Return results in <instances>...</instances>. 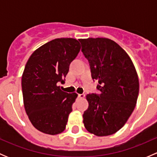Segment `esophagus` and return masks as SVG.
<instances>
[{"instance_id": "34e87169", "label": "esophagus", "mask_w": 157, "mask_h": 157, "mask_svg": "<svg viewBox=\"0 0 157 157\" xmlns=\"http://www.w3.org/2000/svg\"><path fill=\"white\" fill-rule=\"evenodd\" d=\"M78 97L81 98V99H83V98L85 97V95L84 94H78Z\"/></svg>"}]
</instances>
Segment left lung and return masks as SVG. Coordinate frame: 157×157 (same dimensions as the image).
<instances>
[{"mask_svg":"<svg viewBox=\"0 0 157 157\" xmlns=\"http://www.w3.org/2000/svg\"><path fill=\"white\" fill-rule=\"evenodd\" d=\"M79 41L100 91L99 95H86L89 107L83 115V124L95 135H111L124 125L135 108L139 93L137 71L129 55L114 41L107 38Z\"/></svg>","mask_w":157,"mask_h":157,"instance_id":"1","label":"left lung"}]
</instances>
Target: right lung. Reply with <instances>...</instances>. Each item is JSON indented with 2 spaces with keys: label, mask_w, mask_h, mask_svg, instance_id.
Instances as JSON below:
<instances>
[{
  "label": "right lung",
  "mask_w": 157,
  "mask_h": 157,
  "mask_svg": "<svg viewBox=\"0 0 157 157\" xmlns=\"http://www.w3.org/2000/svg\"><path fill=\"white\" fill-rule=\"evenodd\" d=\"M80 48L75 39H53L36 49L25 66L24 108L32 124L41 132L55 135L65 129L77 94L62 91L57 83H64L70 64Z\"/></svg>",
  "instance_id": "right-lung-1"
}]
</instances>
